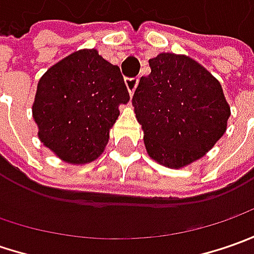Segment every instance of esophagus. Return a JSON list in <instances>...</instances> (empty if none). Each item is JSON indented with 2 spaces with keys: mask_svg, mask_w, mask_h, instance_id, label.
<instances>
[{
  "mask_svg": "<svg viewBox=\"0 0 254 254\" xmlns=\"http://www.w3.org/2000/svg\"><path fill=\"white\" fill-rule=\"evenodd\" d=\"M137 84H138V79H137V77H126V86H127V89H128L130 94L134 93L135 87H137Z\"/></svg>",
  "mask_w": 254,
  "mask_h": 254,
  "instance_id": "1",
  "label": "esophagus"
}]
</instances>
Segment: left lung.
I'll use <instances>...</instances> for the list:
<instances>
[{
  "mask_svg": "<svg viewBox=\"0 0 254 254\" xmlns=\"http://www.w3.org/2000/svg\"><path fill=\"white\" fill-rule=\"evenodd\" d=\"M132 96L148 155L168 168L199 160L226 131L230 107L220 83L185 55L160 54L148 61Z\"/></svg>",
  "mask_w": 254,
  "mask_h": 254,
  "instance_id": "left-lung-1",
  "label": "left lung"
}]
</instances>
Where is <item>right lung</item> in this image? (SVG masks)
Segmentation results:
<instances>
[{
  "label": "right lung",
  "instance_id": "add662e5",
  "mask_svg": "<svg viewBox=\"0 0 254 254\" xmlns=\"http://www.w3.org/2000/svg\"><path fill=\"white\" fill-rule=\"evenodd\" d=\"M130 100L120 67L96 49L66 56L38 82L32 106L38 135L66 162L96 160L109 141V130Z\"/></svg>",
  "mask_w": 254,
  "mask_h": 254
}]
</instances>
